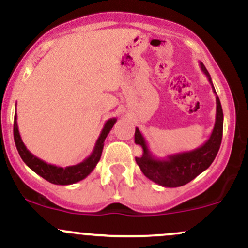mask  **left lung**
<instances>
[{"instance_id": "1", "label": "left lung", "mask_w": 248, "mask_h": 248, "mask_svg": "<svg viewBox=\"0 0 248 248\" xmlns=\"http://www.w3.org/2000/svg\"><path fill=\"white\" fill-rule=\"evenodd\" d=\"M200 65L202 71L205 74L209 82L211 83L214 93L216 94L208 70L202 62ZM222 132H223V112H222L221 103L216 94L215 125H214L210 137L203 145L190 152L177 153V154L167 155L165 159H159L152 154L144 137L139 127H136L135 143L141 145L143 150L141 156L136 157V162L148 179L159 184L163 187H179L195 179L213 163L221 145Z\"/></svg>"}]
</instances>
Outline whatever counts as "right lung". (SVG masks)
<instances>
[{
	"mask_svg": "<svg viewBox=\"0 0 248 248\" xmlns=\"http://www.w3.org/2000/svg\"><path fill=\"white\" fill-rule=\"evenodd\" d=\"M116 122V118H111L106 122L103 130H101L100 136L96 140L93 152H92V154L87 159L83 160L82 162L78 163V165L68 166V167L64 168L43 161L39 157L34 156L27 149L26 145L22 142L21 136H20L19 129H17L16 113L14 116V130H13V132H14L15 145H16V149L19 152L20 156H21L22 161L26 163L33 172H35L38 175H40L45 180H47L48 183L55 184V185H70V184H75L78 181L85 179L86 177H88L91 174L92 170L95 168L96 163L99 162V160L101 157L105 139L107 137V135H108V132L111 131V129L113 127Z\"/></svg>",
	"mask_w": 248,
	"mask_h": 248,
	"instance_id": "right-lung-1",
	"label": "right lung"
}]
</instances>
